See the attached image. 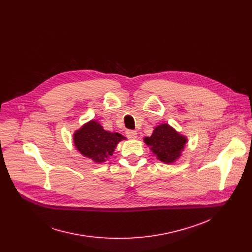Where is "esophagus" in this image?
<instances>
[{
  "label": "esophagus",
  "instance_id": "esophagus-1",
  "mask_svg": "<svg viewBox=\"0 0 252 252\" xmlns=\"http://www.w3.org/2000/svg\"><path fill=\"white\" fill-rule=\"evenodd\" d=\"M126 136H127L130 140H135V139H137L138 134H137V132L134 131V130H127V131H126Z\"/></svg>",
  "mask_w": 252,
  "mask_h": 252
}]
</instances>
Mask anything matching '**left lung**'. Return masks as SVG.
I'll return each instance as SVG.
<instances>
[{
    "label": "left lung",
    "mask_w": 252,
    "mask_h": 252,
    "mask_svg": "<svg viewBox=\"0 0 252 252\" xmlns=\"http://www.w3.org/2000/svg\"><path fill=\"white\" fill-rule=\"evenodd\" d=\"M144 143L150 147L158 160L172 164L180 158L187 139L169 124H161L155 127L150 137L144 138Z\"/></svg>",
    "instance_id": "obj_1"
}]
</instances>
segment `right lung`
<instances>
[{"label": "right lung", "instance_id": "obj_1", "mask_svg": "<svg viewBox=\"0 0 252 252\" xmlns=\"http://www.w3.org/2000/svg\"><path fill=\"white\" fill-rule=\"evenodd\" d=\"M122 140H126V138L119 133L104 130L103 126L95 120L85 123L73 134L76 149L96 163L105 162Z\"/></svg>", "mask_w": 252, "mask_h": 252}]
</instances>
